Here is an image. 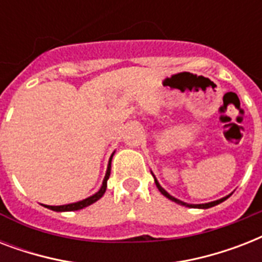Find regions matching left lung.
I'll return each instance as SVG.
<instances>
[{"label": "left lung", "mask_w": 262, "mask_h": 262, "mask_svg": "<svg viewBox=\"0 0 262 262\" xmlns=\"http://www.w3.org/2000/svg\"><path fill=\"white\" fill-rule=\"evenodd\" d=\"M155 183H156V187L159 189V191H160V193H162V194L166 195L167 199H170V200H172V201H175V203H177V204H181V205H185V207H189V208H204V209H205V208L215 207V205H217V204H220V203H223L224 200H227L228 197H230V195H227V197H223V199L216 200V201H212V203H208V204H186V203H183V201H179V200H177V199H175V197H172V195L168 194L167 191L164 190L163 187L160 186L159 182L156 181V178H155Z\"/></svg>", "instance_id": "8db88e82"}]
</instances>
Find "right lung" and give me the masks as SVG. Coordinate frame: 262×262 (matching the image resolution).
<instances>
[{
    "mask_svg": "<svg viewBox=\"0 0 262 262\" xmlns=\"http://www.w3.org/2000/svg\"><path fill=\"white\" fill-rule=\"evenodd\" d=\"M111 158H113V156H111ZM111 158H110V162H108V167H107L106 177H104V179H103V185L98 193H95L94 195H91V197L83 200V201H79V203L68 204V205H58V207H53V205H45V207L49 208V209H51V211H57V212L79 211V209H83V208L88 207V205H91V204H94L95 201H98V200L100 199L103 194H104V191H106L107 179H108V177H110V171H111Z\"/></svg>",
    "mask_w": 262,
    "mask_h": 262,
    "instance_id": "right-lung-1",
    "label": "right lung"
}]
</instances>
